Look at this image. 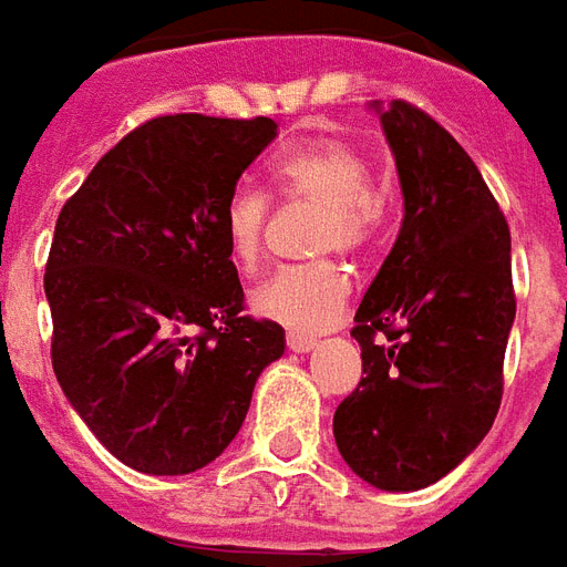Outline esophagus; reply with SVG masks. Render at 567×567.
<instances>
[{"label":"esophagus","instance_id":"obj_1","mask_svg":"<svg viewBox=\"0 0 567 567\" xmlns=\"http://www.w3.org/2000/svg\"><path fill=\"white\" fill-rule=\"evenodd\" d=\"M285 342H288V348H291V351H297V354H303V351H312V348L318 346V339L306 337V333H288V337H285Z\"/></svg>","mask_w":567,"mask_h":567}]
</instances>
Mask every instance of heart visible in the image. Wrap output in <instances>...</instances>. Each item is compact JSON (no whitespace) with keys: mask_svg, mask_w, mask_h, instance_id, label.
<instances>
[{"mask_svg":"<svg viewBox=\"0 0 567 567\" xmlns=\"http://www.w3.org/2000/svg\"><path fill=\"white\" fill-rule=\"evenodd\" d=\"M272 186L285 200H309L321 207L316 225L318 251H360L381 228V198L369 183V162L358 146L321 137L276 158ZM270 221V198L261 188H234L225 200L221 225L234 264L251 270L261 261L264 234ZM351 297V282L333 261L300 264L270 272L251 291V309L261 318L318 333L333 324Z\"/></svg>","mask_w":567,"mask_h":567,"instance_id":"heart-1","label":"heart"}]
</instances>
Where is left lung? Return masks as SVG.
<instances>
[{"label": "left lung", "mask_w": 567, "mask_h": 567, "mask_svg": "<svg viewBox=\"0 0 567 567\" xmlns=\"http://www.w3.org/2000/svg\"><path fill=\"white\" fill-rule=\"evenodd\" d=\"M372 107L396 158L402 228L354 316L367 375L333 435L354 475L409 493L489 433L517 300L511 230L468 153L414 104Z\"/></svg>", "instance_id": "obj_1"}]
</instances>
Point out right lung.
Instances as JSON below:
<instances>
[{
  "label": "right lung",
  "mask_w": 567,
  "mask_h": 567,
  "mask_svg": "<svg viewBox=\"0 0 567 567\" xmlns=\"http://www.w3.org/2000/svg\"><path fill=\"white\" fill-rule=\"evenodd\" d=\"M276 123L155 116L65 200L44 295L53 372L71 409L144 475L198 472L234 442L264 369L285 354L276 321L243 316L225 200Z\"/></svg>",
  "instance_id": "obj_1"
}]
</instances>
